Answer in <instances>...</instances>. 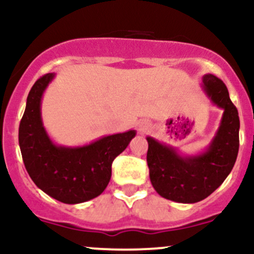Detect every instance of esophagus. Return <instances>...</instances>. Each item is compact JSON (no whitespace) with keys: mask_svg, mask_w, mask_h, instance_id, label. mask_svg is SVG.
<instances>
[{"mask_svg":"<svg viewBox=\"0 0 254 254\" xmlns=\"http://www.w3.org/2000/svg\"><path fill=\"white\" fill-rule=\"evenodd\" d=\"M145 129H147V127H145V125H144L143 123H142L141 125H139V130H141V131H144Z\"/></svg>","mask_w":254,"mask_h":254,"instance_id":"34e87169","label":"esophagus"}]
</instances>
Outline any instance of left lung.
Returning a JSON list of instances; mask_svg holds the SVG:
<instances>
[{
    "label": "left lung",
    "instance_id": "1",
    "mask_svg": "<svg viewBox=\"0 0 254 254\" xmlns=\"http://www.w3.org/2000/svg\"><path fill=\"white\" fill-rule=\"evenodd\" d=\"M212 105L223 110L218 129L208 147L194 155L147 136V162L153 188L178 203H197L214 192L234 167L239 151L240 121L237 107L221 78L204 75L200 83Z\"/></svg>",
    "mask_w": 254,
    "mask_h": 254
}]
</instances>
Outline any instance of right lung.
I'll use <instances>...</instances> for the list:
<instances>
[{"label":"right lung","mask_w":254,"mask_h":254,"mask_svg":"<svg viewBox=\"0 0 254 254\" xmlns=\"http://www.w3.org/2000/svg\"><path fill=\"white\" fill-rule=\"evenodd\" d=\"M56 75H44L33 84L19 127V145L31 179L46 194L65 204L98 197L111 179L113 160L123 153L136 130L103 136L88 144L55 143L44 127L42 99Z\"/></svg>","instance_id":"right-lung-1"}]
</instances>
